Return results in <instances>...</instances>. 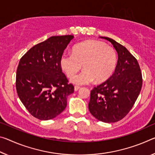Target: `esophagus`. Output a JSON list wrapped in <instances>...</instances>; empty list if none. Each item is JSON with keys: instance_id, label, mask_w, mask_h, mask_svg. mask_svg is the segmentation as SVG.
Listing matches in <instances>:
<instances>
[{"instance_id": "1", "label": "esophagus", "mask_w": 155, "mask_h": 155, "mask_svg": "<svg viewBox=\"0 0 155 155\" xmlns=\"http://www.w3.org/2000/svg\"><path fill=\"white\" fill-rule=\"evenodd\" d=\"M80 89V87L79 86H77V85H76V86H74V90L75 91H77Z\"/></svg>"}]
</instances>
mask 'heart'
I'll return each mask as SVG.
<instances>
[{
    "label": "heart",
    "instance_id": "1",
    "mask_svg": "<svg viewBox=\"0 0 155 155\" xmlns=\"http://www.w3.org/2000/svg\"><path fill=\"white\" fill-rule=\"evenodd\" d=\"M117 63V54L112 47L99 41L89 40L73 47L71 54L64 53L60 59L61 67L69 78H72L82 65L83 70L72 81L78 85L87 84L94 80L101 83L112 74Z\"/></svg>",
    "mask_w": 155,
    "mask_h": 155
}]
</instances>
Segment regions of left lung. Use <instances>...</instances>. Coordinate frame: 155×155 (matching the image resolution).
<instances>
[{"label":"left lung","mask_w":155,"mask_h":155,"mask_svg":"<svg viewBox=\"0 0 155 155\" xmlns=\"http://www.w3.org/2000/svg\"><path fill=\"white\" fill-rule=\"evenodd\" d=\"M118 54L117 65L113 74L91 90L88 107L96 119L105 123L119 121L133 107L142 87V74L138 61L130 52L108 37Z\"/></svg>","instance_id":"obj_1"}]
</instances>
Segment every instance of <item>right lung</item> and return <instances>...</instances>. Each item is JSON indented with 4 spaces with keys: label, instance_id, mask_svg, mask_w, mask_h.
I'll use <instances>...</instances> for the list:
<instances>
[{
    "label": "right lung",
    "instance_id": "right-lung-1",
    "mask_svg": "<svg viewBox=\"0 0 155 155\" xmlns=\"http://www.w3.org/2000/svg\"><path fill=\"white\" fill-rule=\"evenodd\" d=\"M74 36H51L32 47L22 56L16 70L19 99L36 119L50 120L67 105L74 87L62 72L60 59Z\"/></svg>",
    "mask_w": 155,
    "mask_h": 155
}]
</instances>
